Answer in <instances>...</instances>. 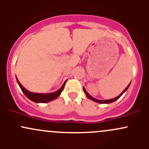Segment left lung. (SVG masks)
Here are the masks:
<instances>
[{"instance_id":"obj_1","label":"left lung","mask_w":149,"mask_h":149,"mask_svg":"<svg viewBox=\"0 0 149 149\" xmlns=\"http://www.w3.org/2000/svg\"><path fill=\"white\" fill-rule=\"evenodd\" d=\"M130 84H131V82H130V83L128 84V86H127L126 87V88H125L124 90H123V92H122L121 94H120L119 96H118V97H115V98H113V99H110V100H97V99H95V98H94V97H91V95H89V94H88V92H87V91H86V90L85 89V88H84V93H85V94H86V97H88V99H90V100H93V101H94V102H95L100 103V104H109V103H112V102H113L116 101L117 100H118V99H119L120 97L121 96L123 95V94H124V93L126 91H127V88H129V86H130Z\"/></svg>"}]
</instances>
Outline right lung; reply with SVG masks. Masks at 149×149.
Segmentation results:
<instances>
[{
	"mask_svg": "<svg viewBox=\"0 0 149 149\" xmlns=\"http://www.w3.org/2000/svg\"><path fill=\"white\" fill-rule=\"evenodd\" d=\"M16 81H17V83L19 84L21 89H22V92L24 94V95L27 97L29 100H30L31 101L34 102H36V103L49 102L52 101V100L58 98V97L61 95L63 90V88L64 86H65V84L66 82L65 81V82L63 84L62 86H61L58 91H55V92L49 93V94H39V93L31 92V91H28L27 89H26V88H25L21 84L20 82H19V81L18 80L17 78H16Z\"/></svg>",
	"mask_w": 149,
	"mask_h": 149,
	"instance_id": "1",
	"label": "right lung"
}]
</instances>
